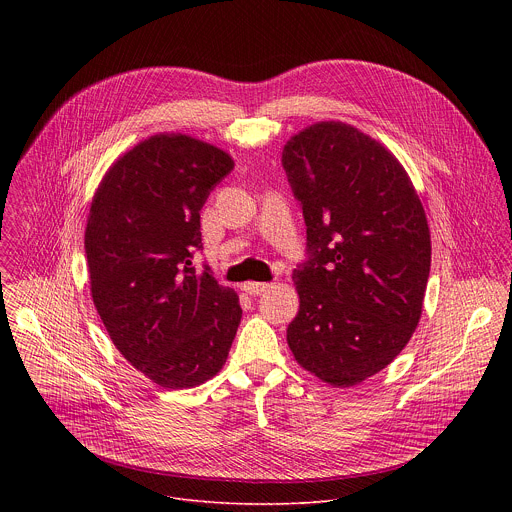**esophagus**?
Instances as JSON below:
<instances>
[{
  "mask_svg": "<svg viewBox=\"0 0 512 512\" xmlns=\"http://www.w3.org/2000/svg\"><path fill=\"white\" fill-rule=\"evenodd\" d=\"M241 287H243V291H245V294H249V296H259V294H263V291H267V289L271 287V283L247 281V283H243Z\"/></svg>",
  "mask_w": 512,
  "mask_h": 512,
  "instance_id": "1",
  "label": "esophagus"
}]
</instances>
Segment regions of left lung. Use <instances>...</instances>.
I'll return each mask as SVG.
<instances>
[{
	"label": "left lung",
	"mask_w": 512,
	"mask_h": 512,
	"mask_svg": "<svg viewBox=\"0 0 512 512\" xmlns=\"http://www.w3.org/2000/svg\"><path fill=\"white\" fill-rule=\"evenodd\" d=\"M310 259L294 269L298 316L287 344L332 387L383 371L413 336L431 265L423 204L399 160L342 121L314 123L283 145Z\"/></svg>",
	"instance_id": "left-lung-1"
}]
</instances>
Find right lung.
Listing matches in <instances>:
<instances>
[{
    "label": "right lung",
    "instance_id": "add662e5",
    "mask_svg": "<svg viewBox=\"0 0 512 512\" xmlns=\"http://www.w3.org/2000/svg\"><path fill=\"white\" fill-rule=\"evenodd\" d=\"M235 168L221 148L158 133L105 172L87 218L95 308L131 367L164 389H190L227 362L241 306L210 269L196 273L200 210Z\"/></svg>",
    "mask_w": 512,
    "mask_h": 512
}]
</instances>
